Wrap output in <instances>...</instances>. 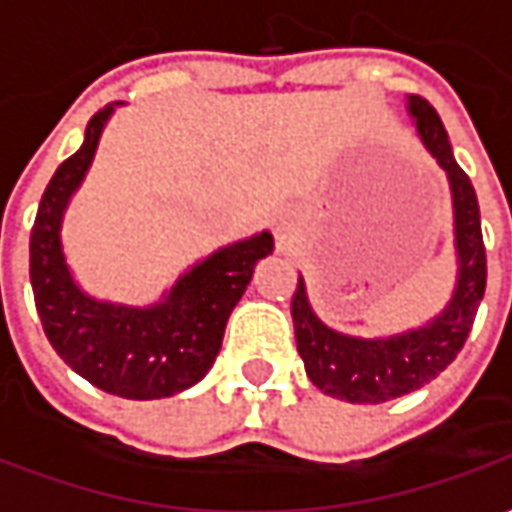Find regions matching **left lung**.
<instances>
[{
  "instance_id": "obj_1",
  "label": "left lung",
  "mask_w": 512,
  "mask_h": 512,
  "mask_svg": "<svg viewBox=\"0 0 512 512\" xmlns=\"http://www.w3.org/2000/svg\"><path fill=\"white\" fill-rule=\"evenodd\" d=\"M408 112L417 120V131L425 147L450 178L452 205H455V249L461 266L458 285L452 293L450 307L428 326L386 340H356L332 332L315 318L304 293V279L299 277L290 301L296 348L312 384L326 395L340 397L348 403H386L433 381L461 354L485 293L488 266H485V244L480 230V205L472 180L452 156L450 139L436 109L425 98L411 95Z\"/></svg>"
}]
</instances>
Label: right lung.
I'll list each match as a JSON object with an SVG mask.
<instances>
[{"instance_id":"1","label":"right lung","mask_w":512,"mask_h":512,"mask_svg":"<svg viewBox=\"0 0 512 512\" xmlns=\"http://www.w3.org/2000/svg\"><path fill=\"white\" fill-rule=\"evenodd\" d=\"M109 115L112 106L90 117L82 147L62 161L40 197L29 235V282L43 332L65 365L109 395L153 400L178 395L211 370L227 318L244 296L257 260L271 255L274 238L260 233L224 246L147 310L84 296L65 266L60 224Z\"/></svg>"}]
</instances>
